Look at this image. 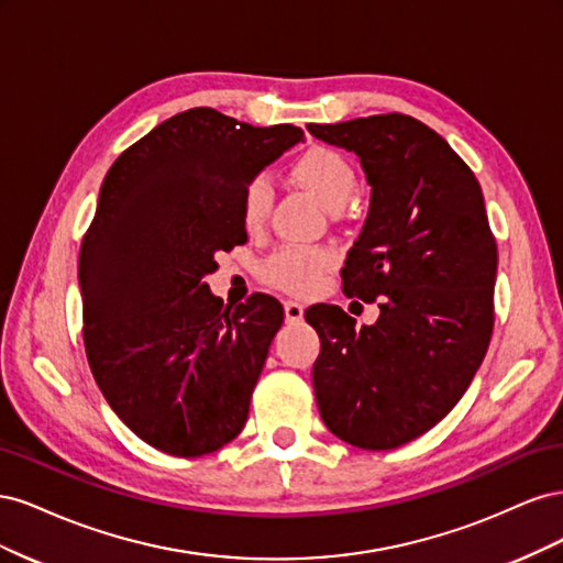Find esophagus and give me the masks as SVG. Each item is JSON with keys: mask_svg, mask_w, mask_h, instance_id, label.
I'll use <instances>...</instances> for the list:
<instances>
[{"mask_svg": "<svg viewBox=\"0 0 563 563\" xmlns=\"http://www.w3.org/2000/svg\"><path fill=\"white\" fill-rule=\"evenodd\" d=\"M284 312H286V319H288V321H300L305 308H302L300 302H296V300H286V302H284Z\"/></svg>", "mask_w": 563, "mask_h": 563, "instance_id": "obj_1", "label": "esophagus"}]
</instances>
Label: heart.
Instances as JSON below:
<instances>
[{
    "label": "heart",
    "mask_w": 563,
    "mask_h": 563,
    "mask_svg": "<svg viewBox=\"0 0 563 563\" xmlns=\"http://www.w3.org/2000/svg\"><path fill=\"white\" fill-rule=\"evenodd\" d=\"M288 178L331 211L343 209L360 185L352 162L329 145H312L300 152L288 166ZM269 209L272 187L263 178L251 180L242 195V225L249 232L261 230ZM333 263L335 253L327 246H284L265 261L263 279L291 296H310L319 288L323 272L331 269Z\"/></svg>",
    "instance_id": "1"
}]
</instances>
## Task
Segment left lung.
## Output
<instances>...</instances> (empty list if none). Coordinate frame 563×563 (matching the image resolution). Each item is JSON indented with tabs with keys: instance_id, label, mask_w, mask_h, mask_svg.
I'll list each match as a JSON object with an SVG mask.
<instances>
[{
	"instance_id": "8db88e82",
	"label": "left lung",
	"mask_w": 563,
	"mask_h": 563,
	"mask_svg": "<svg viewBox=\"0 0 563 563\" xmlns=\"http://www.w3.org/2000/svg\"><path fill=\"white\" fill-rule=\"evenodd\" d=\"M360 157L371 207L340 277L350 298H380L373 327L335 305L305 312L319 333L312 368L327 428L389 451L432 430L465 395L493 333L498 246L472 168L437 131L389 112L308 124Z\"/></svg>"
}]
</instances>
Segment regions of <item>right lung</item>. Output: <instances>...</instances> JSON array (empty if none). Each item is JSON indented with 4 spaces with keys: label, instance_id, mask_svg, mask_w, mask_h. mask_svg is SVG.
Returning <instances> with one entry per match:
<instances>
[{
    "label": "right lung",
    "instance_id": "add662e5",
    "mask_svg": "<svg viewBox=\"0 0 563 563\" xmlns=\"http://www.w3.org/2000/svg\"><path fill=\"white\" fill-rule=\"evenodd\" d=\"M302 139L192 108L124 150L100 187L79 251L84 347L112 411L157 451L199 457L244 430L284 308L265 294L225 308L203 277L216 251L246 242V185Z\"/></svg>",
    "mask_w": 563,
    "mask_h": 563
}]
</instances>
